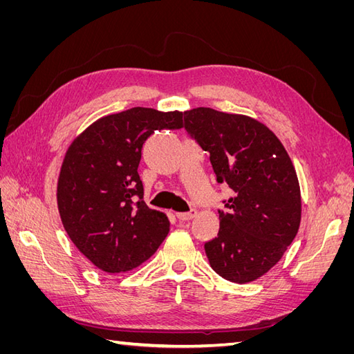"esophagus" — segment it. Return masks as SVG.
Returning <instances> with one entry per match:
<instances>
[{"instance_id":"1","label":"esophagus","mask_w":354,"mask_h":354,"mask_svg":"<svg viewBox=\"0 0 354 354\" xmlns=\"http://www.w3.org/2000/svg\"><path fill=\"white\" fill-rule=\"evenodd\" d=\"M196 216V211L195 209H190V211H187V212H177L176 214V217L178 218V220H181V221H189V220H192Z\"/></svg>"}]
</instances>
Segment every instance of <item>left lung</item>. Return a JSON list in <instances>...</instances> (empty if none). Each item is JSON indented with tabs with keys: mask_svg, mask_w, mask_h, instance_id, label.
Returning <instances> with one entry per match:
<instances>
[{
	"mask_svg": "<svg viewBox=\"0 0 354 354\" xmlns=\"http://www.w3.org/2000/svg\"><path fill=\"white\" fill-rule=\"evenodd\" d=\"M186 131L233 196L218 209L217 238L205 243L212 270L234 283L259 279L282 259L301 221L292 160L273 131L254 118L211 108L185 112Z\"/></svg>",
	"mask_w": 354,
	"mask_h": 354,
	"instance_id": "obj_1",
	"label": "left lung"
}]
</instances>
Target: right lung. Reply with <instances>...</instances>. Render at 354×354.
<instances>
[{
	"instance_id": "1",
	"label": "right lung",
	"mask_w": 354,
	"mask_h": 354,
	"mask_svg": "<svg viewBox=\"0 0 354 354\" xmlns=\"http://www.w3.org/2000/svg\"><path fill=\"white\" fill-rule=\"evenodd\" d=\"M181 127L178 111L131 108L100 118L69 146L57 181L59 214L73 245L97 269L131 270L165 239L169 221L145 203L137 168L149 136Z\"/></svg>"
}]
</instances>
